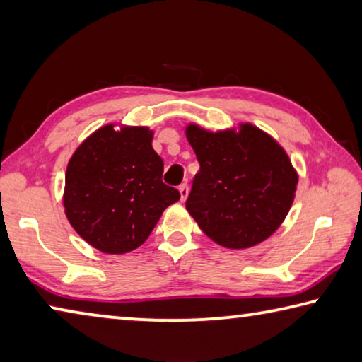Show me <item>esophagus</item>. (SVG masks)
<instances>
[{
  "label": "esophagus",
  "mask_w": 362,
  "mask_h": 362,
  "mask_svg": "<svg viewBox=\"0 0 362 362\" xmlns=\"http://www.w3.org/2000/svg\"><path fill=\"white\" fill-rule=\"evenodd\" d=\"M179 192H180V201H185L187 196H188V185L187 183H182L179 187Z\"/></svg>",
  "instance_id": "obj_1"
}]
</instances>
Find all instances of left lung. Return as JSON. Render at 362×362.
Returning a JSON list of instances; mask_svg holds the SVG:
<instances>
[{"instance_id":"1","label":"left lung","mask_w":362,"mask_h":362,"mask_svg":"<svg viewBox=\"0 0 362 362\" xmlns=\"http://www.w3.org/2000/svg\"><path fill=\"white\" fill-rule=\"evenodd\" d=\"M199 163L187 199L199 228L228 249L265 241L283 223L296 196L298 177L276 140L259 127L209 132L187 127Z\"/></svg>"}]
</instances>
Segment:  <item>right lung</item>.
I'll return each mask as SVG.
<instances>
[{"mask_svg":"<svg viewBox=\"0 0 362 362\" xmlns=\"http://www.w3.org/2000/svg\"><path fill=\"white\" fill-rule=\"evenodd\" d=\"M148 127L107 124L73 153L65 174L64 206L73 228L105 254L137 249L163 211L180 199L163 182L164 163Z\"/></svg>","mask_w":362,"mask_h":362,"instance_id":"1","label":"right lung"}]
</instances>
